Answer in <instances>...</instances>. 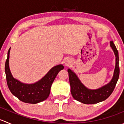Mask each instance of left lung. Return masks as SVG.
Here are the masks:
<instances>
[{
	"mask_svg": "<svg viewBox=\"0 0 124 124\" xmlns=\"http://www.w3.org/2000/svg\"><path fill=\"white\" fill-rule=\"evenodd\" d=\"M110 46L115 55L116 63L113 77L110 82L106 85L97 89H88L82 83L78 76L70 68L68 69L71 93L76 100L86 104H97L106 100L113 92L119 76V54L113 41L110 42Z\"/></svg>",
	"mask_w": 124,
	"mask_h": 124,
	"instance_id": "left-lung-1",
	"label": "left lung"
}]
</instances>
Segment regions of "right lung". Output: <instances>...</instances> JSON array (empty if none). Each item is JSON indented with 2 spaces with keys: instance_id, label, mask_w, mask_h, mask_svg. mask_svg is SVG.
<instances>
[{
  "instance_id": "right-lung-1",
  "label": "right lung",
  "mask_w": 124,
  "mask_h": 124,
  "mask_svg": "<svg viewBox=\"0 0 124 124\" xmlns=\"http://www.w3.org/2000/svg\"><path fill=\"white\" fill-rule=\"evenodd\" d=\"M5 62V71L6 74L7 85L11 93L20 101L30 104H37L46 100L50 93V89L56 76L64 67L62 64L57 65L51 68L42 78L32 84H27L21 82L14 78L11 74L9 65V52Z\"/></svg>"
}]
</instances>
